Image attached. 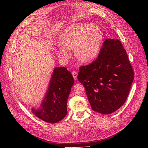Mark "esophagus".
Here are the masks:
<instances>
[{
	"mask_svg": "<svg viewBox=\"0 0 148 148\" xmlns=\"http://www.w3.org/2000/svg\"><path fill=\"white\" fill-rule=\"evenodd\" d=\"M72 74H73V77H74V79L75 80H76L77 79V72L74 71H73Z\"/></svg>",
	"mask_w": 148,
	"mask_h": 148,
	"instance_id": "obj_1",
	"label": "esophagus"
}]
</instances>
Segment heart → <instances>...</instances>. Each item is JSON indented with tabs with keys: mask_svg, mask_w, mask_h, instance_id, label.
<instances>
[{
	"mask_svg": "<svg viewBox=\"0 0 148 148\" xmlns=\"http://www.w3.org/2000/svg\"><path fill=\"white\" fill-rule=\"evenodd\" d=\"M103 40L101 30L96 25L76 23L66 28L60 35L61 45L56 49L58 56L65 62L70 58L69 50L75 49V55L82 62H89L98 55Z\"/></svg>",
	"mask_w": 148,
	"mask_h": 148,
	"instance_id": "1",
	"label": "heart"
}]
</instances>
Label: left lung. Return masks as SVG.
I'll list each match as a JSON object with an SVG mask.
<instances>
[{
  "mask_svg": "<svg viewBox=\"0 0 148 148\" xmlns=\"http://www.w3.org/2000/svg\"><path fill=\"white\" fill-rule=\"evenodd\" d=\"M79 69L77 79L83 84L93 110L110 114L125 103L134 71L119 40L107 39L98 58Z\"/></svg>",
  "mask_w": 148,
  "mask_h": 148,
  "instance_id": "left-lung-1",
  "label": "left lung"
}]
</instances>
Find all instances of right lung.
<instances>
[{"mask_svg":"<svg viewBox=\"0 0 148 148\" xmlns=\"http://www.w3.org/2000/svg\"><path fill=\"white\" fill-rule=\"evenodd\" d=\"M73 84V77L66 68H54L41 107L38 110L33 108L32 113L48 123H54L63 119L67 114V100Z\"/></svg>","mask_w":148,"mask_h":148,"instance_id":"1","label":"right lung"}]
</instances>
